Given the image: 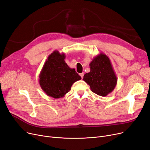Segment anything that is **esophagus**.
<instances>
[{
	"label": "esophagus",
	"instance_id": "esophagus-1",
	"mask_svg": "<svg viewBox=\"0 0 150 150\" xmlns=\"http://www.w3.org/2000/svg\"><path fill=\"white\" fill-rule=\"evenodd\" d=\"M80 76H81V77L82 78H83V73H81V74H80Z\"/></svg>",
	"mask_w": 150,
	"mask_h": 150
}]
</instances>
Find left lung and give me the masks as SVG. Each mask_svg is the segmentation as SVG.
I'll use <instances>...</instances> for the list:
<instances>
[{
    "instance_id": "1",
    "label": "left lung",
    "mask_w": 150,
    "mask_h": 150,
    "mask_svg": "<svg viewBox=\"0 0 150 150\" xmlns=\"http://www.w3.org/2000/svg\"><path fill=\"white\" fill-rule=\"evenodd\" d=\"M90 71L83 76V80L96 95L106 96L115 88L117 77L109 58L100 53L90 62Z\"/></svg>"
}]
</instances>
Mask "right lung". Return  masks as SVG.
<instances>
[{"label": "right lung", "mask_w": 150, "mask_h": 150, "mask_svg": "<svg viewBox=\"0 0 150 150\" xmlns=\"http://www.w3.org/2000/svg\"><path fill=\"white\" fill-rule=\"evenodd\" d=\"M65 57L64 53L54 51L48 56L39 76L42 90L55 99L65 96L72 85L81 79L75 69L69 68L65 63Z\"/></svg>", "instance_id": "add662e5"}]
</instances>
